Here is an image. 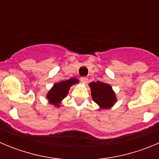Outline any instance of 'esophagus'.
Wrapping results in <instances>:
<instances>
[{
  "mask_svg": "<svg viewBox=\"0 0 159 159\" xmlns=\"http://www.w3.org/2000/svg\"><path fill=\"white\" fill-rule=\"evenodd\" d=\"M80 80L83 84H86L87 81H88V78L87 77H81Z\"/></svg>",
  "mask_w": 159,
  "mask_h": 159,
  "instance_id": "34e87169",
  "label": "esophagus"
}]
</instances>
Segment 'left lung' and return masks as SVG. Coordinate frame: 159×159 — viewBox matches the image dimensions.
<instances>
[{
    "label": "left lung",
    "mask_w": 159,
    "mask_h": 159,
    "mask_svg": "<svg viewBox=\"0 0 159 159\" xmlns=\"http://www.w3.org/2000/svg\"><path fill=\"white\" fill-rule=\"evenodd\" d=\"M89 87L92 99L99 105L100 110L109 109L117 102L116 93L108 84L96 81L90 83Z\"/></svg>",
    "instance_id": "1"
}]
</instances>
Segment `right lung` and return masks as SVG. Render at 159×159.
Here are the masks:
<instances>
[{"instance_id": "right-lung-1", "label": "right lung", "mask_w": 159, "mask_h": 159, "mask_svg": "<svg viewBox=\"0 0 159 159\" xmlns=\"http://www.w3.org/2000/svg\"><path fill=\"white\" fill-rule=\"evenodd\" d=\"M79 82L80 81L78 79L74 77L67 80L56 83L46 95L49 103L54 105L57 107H60V103L67 95L70 88L72 85L79 84Z\"/></svg>"}]
</instances>
